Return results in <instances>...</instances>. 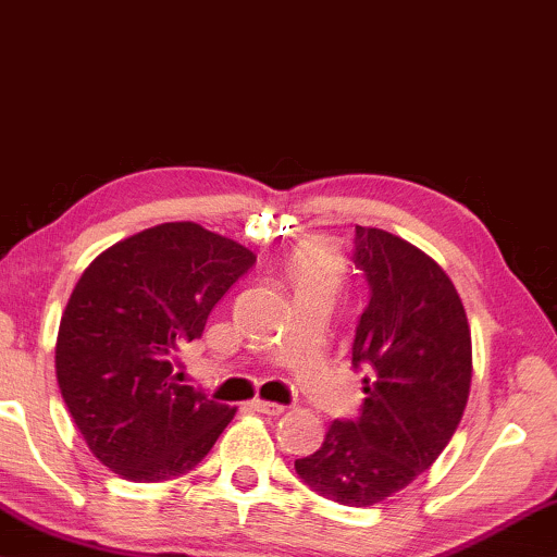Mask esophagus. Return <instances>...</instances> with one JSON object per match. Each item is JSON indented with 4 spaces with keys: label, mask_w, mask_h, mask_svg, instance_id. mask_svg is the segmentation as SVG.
<instances>
[{
    "label": "esophagus",
    "mask_w": 557,
    "mask_h": 557,
    "mask_svg": "<svg viewBox=\"0 0 557 557\" xmlns=\"http://www.w3.org/2000/svg\"><path fill=\"white\" fill-rule=\"evenodd\" d=\"M252 409H255L257 413H264V417H280V413L285 411V406H282V404H272V401H262V398H255Z\"/></svg>",
    "instance_id": "esophagus-1"
}]
</instances>
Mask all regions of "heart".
<instances>
[{
	"mask_svg": "<svg viewBox=\"0 0 557 557\" xmlns=\"http://www.w3.org/2000/svg\"><path fill=\"white\" fill-rule=\"evenodd\" d=\"M289 272H293L295 287H323L333 293L341 282L343 264L333 247H327L325 242L310 239L297 247L293 260H289Z\"/></svg>",
	"mask_w": 557,
	"mask_h": 557,
	"instance_id": "obj_1",
	"label": "heart"
}]
</instances>
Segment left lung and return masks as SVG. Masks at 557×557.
<instances>
[{
	"mask_svg": "<svg viewBox=\"0 0 557 557\" xmlns=\"http://www.w3.org/2000/svg\"><path fill=\"white\" fill-rule=\"evenodd\" d=\"M354 262L371 289L354 341L366 398L360 417L333 421L295 472L333 503L368 507L417 480L457 432L472 386V333L451 280L419 247L356 226Z\"/></svg>",
	"mask_w": 557,
	"mask_h": 557,
	"instance_id": "left-lung-1",
	"label": "left lung"
}]
</instances>
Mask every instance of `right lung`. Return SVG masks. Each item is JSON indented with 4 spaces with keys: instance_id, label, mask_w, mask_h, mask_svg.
Wrapping results in <instances>:
<instances>
[{
    "instance_id": "add662e5",
    "label": "right lung",
    "mask_w": 557,
    "mask_h": 557,
    "mask_svg": "<svg viewBox=\"0 0 557 557\" xmlns=\"http://www.w3.org/2000/svg\"><path fill=\"white\" fill-rule=\"evenodd\" d=\"M255 264L247 247L194 222L151 226L100 252L62 312L54 368L88 449L131 482L182 476L234 419L176 373L226 289Z\"/></svg>"
}]
</instances>
